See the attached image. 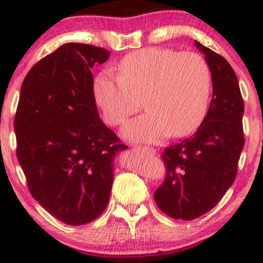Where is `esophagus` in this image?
I'll list each match as a JSON object with an SVG mask.
<instances>
[{
    "instance_id": "34e87169",
    "label": "esophagus",
    "mask_w": 263,
    "mask_h": 263,
    "mask_svg": "<svg viewBox=\"0 0 263 263\" xmlns=\"http://www.w3.org/2000/svg\"><path fill=\"white\" fill-rule=\"evenodd\" d=\"M137 150H141V151H145V153H151L154 154L155 153V150H154L153 147H146V146H136Z\"/></svg>"
}]
</instances>
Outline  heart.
<instances>
[{
	"label": "heart",
	"instance_id": "1",
	"mask_svg": "<svg viewBox=\"0 0 263 263\" xmlns=\"http://www.w3.org/2000/svg\"><path fill=\"white\" fill-rule=\"evenodd\" d=\"M92 91L110 126H121L139 112L144 99L147 112L129 122L123 136L156 142L169 135L188 136L200 127L208 113L211 71L197 53L154 47L122 58L118 76L100 72Z\"/></svg>",
	"mask_w": 263,
	"mask_h": 263
}]
</instances>
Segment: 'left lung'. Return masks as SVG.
<instances>
[{
    "label": "left lung",
    "instance_id": "obj_1",
    "mask_svg": "<svg viewBox=\"0 0 263 263\" xmlns=\"http://www.w3.org/2000/svg\"><path fill=\"white\" fill-rule=\"evenodd\" d=\"M211 71L213 99L197 131L161 154L166 166L156 205L173 219L193 220L216 206L234 182L245 146V103L237 75L224 57L195 42Z\"/></svg>",
    "mask_w": 263,
    "mask_h": 263
}]
</instances>
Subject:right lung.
<instances>
[{
	"mask_svg": "<svg viewBox=\"0 0 263 263\" xmlns=\"http://www.w3.org/2000/svg\"><path fill=\"white\" fill-rule=\"evenodd\" d=\"M109 50L66 43L36 62L21 85L14 128L31 196L67 225L97 219L109 202L113 161L127 148L98 115L91 68Z\"/></svg>",
	"mask_w": 263,
	"mask_h": 263,
	"instance_id": "right-lung-1",
	"label": "right lung"
}]
</instances>
